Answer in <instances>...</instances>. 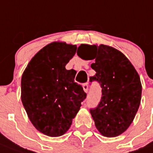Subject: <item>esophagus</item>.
I'll return each instance as SVG.
<instances>
[{
	"label": "esophagus",
	"instance_id": "1",
	"mask_svg": "<svg viewBox=\"0 0 153 153\" xmlns=\"http://www.w3.org/2000/svg\"><path fill=\"white\" fill-rule=\"evenodd\" d=\"M82 87H83V90H84L85 92L88 91V83H83Z\"/></svg>",
	"mask_w": 153,
	"mask_h": 153
}]
</instances>
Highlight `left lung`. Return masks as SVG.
<instances>
[{
    "label": "left lung",
    "mask_w": 153,
    "mask_h": 153,
    "mask_svg": "<svg viewBox=\"0 0 153 153\" xmlns=\"http://www.w3.org/2000/svg\"><path fill=\"white\" fill-rule=\"evenodd\" d=\"M89 51L95 53L91 59L95 58V62L91 66L96 72L90 77V82H98L102 88L100 102L90 112L102 136L115 137L128 129L138 111L142 93L140 79L129 60L116 49L105 45H81L77 53L87 59Z\"/></svg>",
    "instance_id": "8db88e82"
}]
</instances>
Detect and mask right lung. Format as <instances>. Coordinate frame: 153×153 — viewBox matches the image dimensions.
<instances>
[{
  "mask_svg": "<svg viewBox=\"0 0 153 153\" xmlns=\"http://www.w3.org/2000/svg\"><path fill=\"white\" fill-rule=\"evenodd\" d=\"M76 50L65 42L51 43L36 53L22 74V104L33 126L46 136L63 135L87 97L74 82L76 71L66 69Z\"/></svg>",
  "mask_w": 153,
  "mask_h": 153,
  "instance_id": "add662e5",
  "label": "right lung"
}]
</instances>
